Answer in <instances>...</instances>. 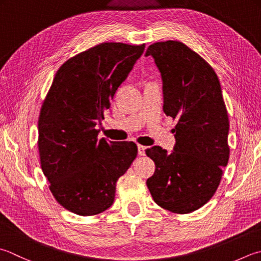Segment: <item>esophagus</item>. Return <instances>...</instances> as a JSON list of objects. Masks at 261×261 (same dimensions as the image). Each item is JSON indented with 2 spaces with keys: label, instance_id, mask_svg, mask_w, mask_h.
Masks as SVG:
<instances>
[{
  "label": "esophagus",
  "instance_id": "obj_1",
  "mask_svg": "<svg viewBox=\"0 0 261 261\" xmlns=\"http://www.w3.org/2000/svg\"><path fill=\"white\" fill-rule=\"evenodd\" d=\"M145 150H146L145 146L139 145V154L140 155H145Z\"/></svg>",
  "mask_w": 261,
  "mask_h": 261
}]
</instances>
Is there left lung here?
Returning a JSON list of instances; mask_svg holds the SVG:
<instances>
[{
	"label": "left lung",
	"instance_id": "left-lung-1",
	"mask_svg": "<svg viewBox=\"0 0 261 261\" xmlns=\"http://www.w3.org/2000/svg\"><path fill=\"white\" fill-rule=\"evenodd\" d=\"M161 72L164 111L177 120L171 153L145 150L155 170L146 185L154 202L175 214H190L213 198L227 166L229 121L217 75L198 53L178 41L147 47Z\"/></svg>",
	"mask_w": 261,
	"mask_h": 261
}]
</instances>
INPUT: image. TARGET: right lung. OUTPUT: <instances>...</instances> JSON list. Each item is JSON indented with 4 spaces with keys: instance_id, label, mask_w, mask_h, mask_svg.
Returning <instances> with one entry per match:
<instances>
[{
    "instance_id": "1",
    "label": "right lung",
    "mask_w": 261,
    "mask_h": 261,
    "mask_svg": "<svg viewBox=\"0 0 261 261\" xmlns=\"http://www.w3.org/2000/svg\"><path fill=\"white\" fill-rule=\"evenodd\" d=\"M145 44L101 43L57 71L38 118V152L50 191L80 216L114 203L116 183L137 155L134 142L97 140L105 110L144 51Z\"/></svg>"
}]
</instances>
